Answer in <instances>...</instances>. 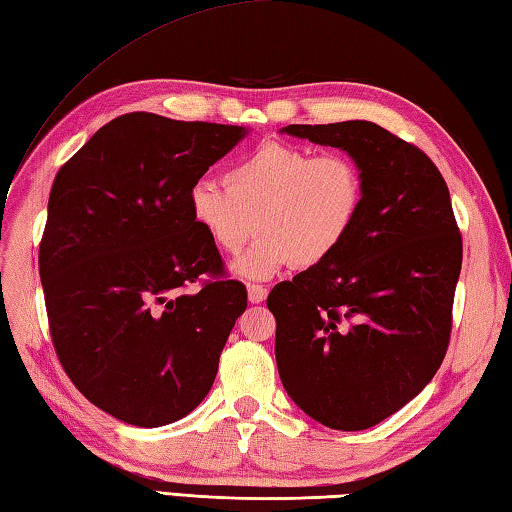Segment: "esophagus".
Returning <instances> with one entry per match:
<instances>
[{"label":"esophagus","mask_w":512,"mask_h":512,"mask_svg":"<svg viewBox=\"0 0 512 512\" xmlns=\"http://www.w3.org/2000/svg\"><path fill=\"white\" fill-rule=\"evenodd\" d=\"M268 297V288L259 284H248V302L250 304H262Z\"/></svg>","instance_id":"obj_1"}]
</instances>
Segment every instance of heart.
Masks as SVG:
<instances>
[{"label": "heart", "mask_w": 512, "mask_h": 512, "mask_svg": "<svg viewBox=\"0 0 512 512\" xmlns=\"http://www.w3.org/2000/svg\"><path fill=\"white\" fill-rule=\"evenodd\" d=\"M364 175L344 153L317 155L304 146L266 142L235 159L226 186L199 179L188 210L219 253L237 255L255 233L262 237L233 264L244 279H270L297 264L328 262L353 233L364 208Z\"/></svg>", "instance_id": "heart-1"}]
</instances>
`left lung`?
<instances>
[{"label": "left lung", "instance_id": "left-lung-1", "mask_svg": "<svg viewBox=\"0 0 512 512\" xmlns=\"http://www.w3.org/2000/svg\"><path fill=\"white\" fill-rule=\"evenodd\" d=\"M282 133L344 150L362 168L366 195L328 262L270 290L277 370L315 422L364 430L422 393L442 366L462 235L442 173L386 128L353 119Z\"/></svg>", "mask_w": 512, "mask_h": 512}]
</instances>
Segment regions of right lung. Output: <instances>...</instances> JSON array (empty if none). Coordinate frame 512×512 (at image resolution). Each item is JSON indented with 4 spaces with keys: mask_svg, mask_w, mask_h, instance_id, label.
I'll use <instances>...</instances> for the list:
<instances>
[{
    "mask_svg": "<svg viewBox=\"0 0 512 512\" xmlns=\"http://www.w3.org/2000/svg\"><path fill=\"white\" fill-rule=\"evenodd\" d=\"M246 126L128 113L59 168L39 246L50 335L70 382L126 424L157 428L195 410L246 288L188 210V190Z\"/></svg>",
    "mask_w": 512,
    "mask_h": 512,
    "instance_id": "1",
    "label": "right lung"
}]
</instances>
